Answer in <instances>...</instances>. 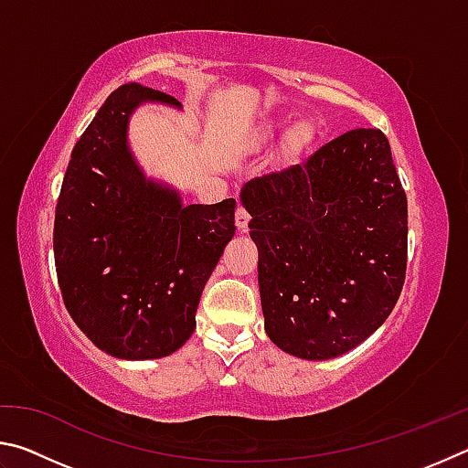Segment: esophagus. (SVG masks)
<instances>
[{"instance_id": "1", "label": "esophagus", "mask_w": 468, "mask_h": 468, "mask_svg": "<svg viewBox=\"0 0 468 468\" xmlns=\"http://www.w3.org/2000/svg\"><path fill=\"white\" fill-rule=\"evenodd\" d=\"M235 225L239 231H248V225H250V212L243 208V206H237L235 210Z\"/></svg>"}]
</instances>
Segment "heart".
I'll return each mask as SVG.
<instances>
[{
	"mask_svg": "<svg viewBox=\"0 0 468 468\" xmlns=\"http://www.w3.org/2000/svg\"><path fill=\"white\" fill-rule=\"evenodd\" d=\"M271 132H272V128H268V130H266V133H271Z\"/></svg>",
	"mask_w": 468,
	"mask_h": 468,
	"instance_id": "obj_1",
	"label": "heart"
}]
</instances>
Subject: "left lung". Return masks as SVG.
Listing matches in <instances>:
<instances>
[{
    "label": "left lung",
    "mask_w": 468,
    "mask_h": 468,
    "mask_svg": "<svg viewBox=\"0 0 468 468\" xmlns=\"http://www.w3.org/2000/svg\"><path fill=\"white\" fill-rule=\"evenodd\" d=\"M241 202L276 346L324 361L382 326L407 271V194L382 132L351 130L303 163L253 177Z\"/></svg>",
    "instance_id": "left-lung-1"
}]
</instances>
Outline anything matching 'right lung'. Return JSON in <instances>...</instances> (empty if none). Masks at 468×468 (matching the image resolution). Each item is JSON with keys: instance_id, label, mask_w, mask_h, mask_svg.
<instances>
[{"instance_id": "1", "label": "right lung", "mask_w": 468, "mask_h": 468, "mask_svg": "<svg viewBox=\"0 0 468 468\" xmlns=\"http://www.w3.org/2000/svg\"><path fill=\"white\" fill-rule=\"evenodd\" d=\"M144 102L169 94L123 84L76 142L55 208L53 253L63 303L101 351L161 359L186 345L206 281L235 235V200L184 206L146 177L128 142Z\"/></svg>"}]
</instances>
